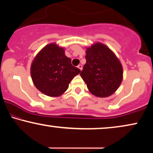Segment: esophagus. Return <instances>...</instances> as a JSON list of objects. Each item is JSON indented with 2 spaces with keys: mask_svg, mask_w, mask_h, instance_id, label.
I'll return each instance as SVG.
<instances>
[{
  "mask_svg": "<svg viewBox=\"0 0 153 153\" xmlns=\"http://www.w3.org/2000/svg\"><path fill=\"white\" fill-rule=\"evenodd\" d=\"M78 68L81 71V70H82L83 67H82V65H78Z\"/></svg>",
  "mask_w": 153,
  "mask_h": 153,
  "instance_id": "obj_1",
  "label": "esophagus"
}]
</instances>
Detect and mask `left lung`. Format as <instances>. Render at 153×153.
I'll return each mask as SVG.
<instances>
[{
  "label": "left lung",
  "instance_id": "8db88e82",
  "mask_svg": "<svg viewBox=\"0 0 153 153\" xmlns=\"http://www.w3.org/2000/svg\"><path fill=\"white\" fill-rule=\"evenodd\" d=\"M86 63L80 75L93 95L100 97L111 95L123 80V67L109 48L95 43L86 50Z\"/></svg>",
  "mask_w": 153,
  "mask_h": 153
}]
</instances>
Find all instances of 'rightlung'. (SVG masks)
Listing matches in <instances>:
<instances>
[{"label": "right lung", "mask_w": 153, "mask_h": 153, "mask_svg": "<svg viewBox=\"0 0 153 153\" xmlns=\"http://www.w3.org/2000/svg\"><path fill=\"white\" fill-rule=\"evenodd\" d=\"M65 55L64 49L52 43L43 48L33 60L30 73L35 87L50 97L61 95L69 83L80 73Z\"/></svg>", "instance_id": "add662e5"}]
</instances>
